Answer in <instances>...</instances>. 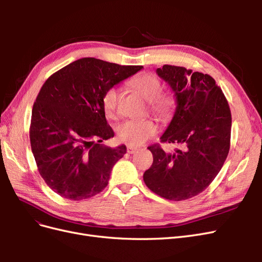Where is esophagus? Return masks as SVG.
<instances>
[{
    "label": "esophagus",
    "mask_w": 262,
    "mask_h": 262,
    "mask_svg": "<svg viewBox=\"0 0 262 262\" xmlns=\"http://www.w3.org/2000/svg\"><path fill=\"white\" fill-rule=\"evenodd\" d=\"M126 152H128L129 154H133L137 152V148L133 147V146H128V148H126Z\"/></svg>",
    "instance_id": "obj_1"
}]
</instances>
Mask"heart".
Masks as SVG:
<instances>
[{"mask_svg":"<svg viewBox=\"0 0 262 262\" xmlns=\"http://www.w3.org/2000/svg\"><path fill=\"white\" fill-rule=\"evenodd\" d=\"M128 85L137 91L142 97L149 102V110L161 120H168L175 110L176 100L172 95H161L162 84L158 78L149 73L140 74L131 78ZM120 92L117 87L108 89L101 98L104 113L108 118H114ZM156 133V125L150 120H128L117 126V138L120 142L131 146H139Z\"/></svg>","mask_w":262,"mask_h":262,"instance_id":"obj_1","label":"heart"}]
</instances>
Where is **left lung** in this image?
I'll use <instances>...</instances> for the list:
<instances>
[{
	"label": "left lung",
	"instance_id": "1",
	"mask_svg": "<svg viewBox=\"0 0 262 262\" xmlns=\"http://www.w3.org/2000/svg\"><path fill=\"white\" fill-rule=\"evenodd\" d=\"M157 75L169 85L176 100L161 141L182 145L166 153L149 146L153 164L143 179L165 199L181 201L202 192L220 172L231 141L232 115L223 92L208 74L165 64Z\"/></svg>",
	"mask_w": 262,
	"mask_h": 262
}]
</instances>
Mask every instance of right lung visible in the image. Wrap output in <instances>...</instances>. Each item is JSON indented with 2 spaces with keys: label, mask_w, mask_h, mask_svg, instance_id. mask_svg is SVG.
I'll use <instances>...</instances> for the list:
<instances>
[{
  "label": "right lung",
  "mask_w": 262,
  "mask_h": 262,
  "mask_svg": "<svg viewBox=\"0 0 262 262\" xmlns=\"http://www.w3.org/2000/svg\"><path fill=\"white\" fill-rule=\"evenodd\" d=\"M142 69L83 58L45 82L33 107L29 137L38 170L55 193L78 201L106 188L126 147L101 144L115 136L102 95Z\"/></svg>",
  "instance_id": "right-lung-1"
}]
</instances>
